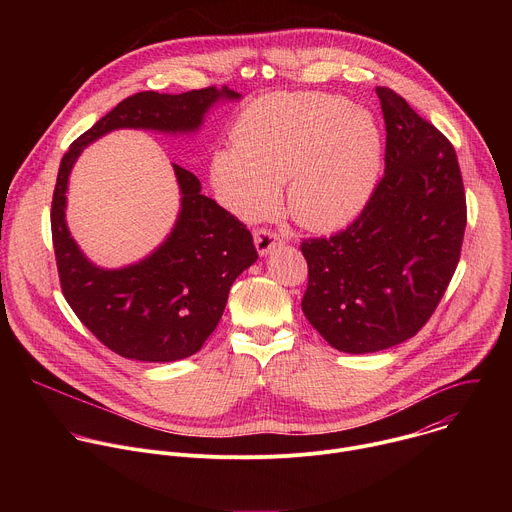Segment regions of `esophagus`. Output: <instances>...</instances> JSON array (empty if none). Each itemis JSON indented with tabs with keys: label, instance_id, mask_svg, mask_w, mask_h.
Instances as JSON below:
<instances>
[{
	"label": "esophagus",
	"instance_id": "34e87169",
	"mask_svg": "<svg viewBox=\"0 0 512 512\" xmlns=\"http://www.w3.org/2000/svg\"><path fill=\"white\" fill-rule=\"evenodd\" d=\"M283 243V239L271 231H257L255 233V249L261 257H267L275 247H279Z\"/></svg>",
	"mask_w": 512,
	"mask_h": 512
}]
</instances>
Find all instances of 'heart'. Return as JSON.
Here are the masks:
<instances>
[{"mask_svg": "<svg viewBox=\"0 0 512 512\" xmlns=\"http://www.w3.org/2000/svg\"><path fill=\"white\" fill-rule=\"evenodd\" d=\"M235 150L212 158V182L243 221H257L287 182V208L312 231H334L369 202L383 164V133L342 97L287 93L255 101L233 129Z\"/></svg>", "mask_w": 512, "mask_h": 512, "instance_id": "b5f03b06", "label": "heart"}]
</instances>
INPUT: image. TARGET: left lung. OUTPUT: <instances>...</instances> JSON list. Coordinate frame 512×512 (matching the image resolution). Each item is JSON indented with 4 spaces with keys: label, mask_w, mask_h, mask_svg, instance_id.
Listing matches in <instances>:
<instances>
[{
    "label": "left lung",
    "mask_w": 512,
    "mask_h": 512,
    "mask_svg": "<svg viewBox=\"0 0 512 512\" xmlns=\"http://www.w3.org/2000/svg\"><path fill=\"white\" fill-rule=\"evenodd\" d=\"M387 129L385 176L356 221L302 243V310L340 352L367 354L415 336L456 271L466 194L452 143L403 97L377 87Z\"/></svg>",
    "instance_id": "8db88e82"
}]
</instances>
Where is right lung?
<instances>
[{
    "mask_svg": "<svg viewBox=\"0 0 512 512\" xmlns=\"http://www.w3.org/2000/svg\"><path fill=\"white\" fill-rule=\"evenodd\" d=\"M229 87L162 95L143 91L121 101L64 154L52 198V243L62 294L79 320L113 352L143 362L196 354L221 320L233 281L257 261L243 223L200 190V180L172 164L180 210L166 239L123 267L91 261L66 223L68 180L83 150L117 129L194 135L218 103L241 101Z\"/></svg>",
    "mask_w": 512,
    "mask_h": 512,
    "instance_id": "add662e5",
    "label": "right lung"
}]
</instances>
